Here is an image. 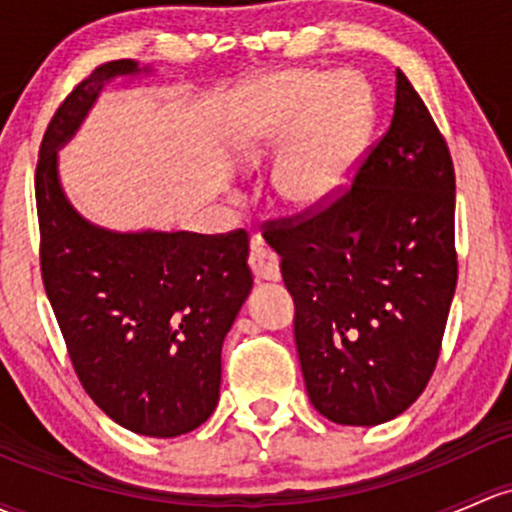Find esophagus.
Returning a JSON list of instances; mask_svg holds the SVG:
<instances>
[{
    "label": "esophagus",
    "instance_id": "esophagus-1",
    "mask_svg": "<svg viewBox=\"0 0 512 512\" xmlns=\"http://www.w3.org/2000/svg\"><path fill=\"white\" fill-rule=\"evenodd\" d=\"M250 267L252 274L262 282H277L279 279V257L265 245L260 235L250 240Z\"/></svg>",
    "mask_w": 512,
    "mask_h": 512
}]
</instances>
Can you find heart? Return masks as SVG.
Segmentation results:
<instances>
[{
    "mask_svg": "<svg viewBox=\"0 0 512 512\" xmlns=\"http://www.w3.org/2000/svg\"><path fill=\"white\" fill-rule=\"evenodd\" d=\"M373 93L358 73L282 68L235 98L228 142L242 166L274 154L272 196L289 213H319L351 181L373 129Z\"/></svg>",
    "mask_w": 512,
    "mask_h": 512,
    "instance_id": "b5f03b06",
    "label": "heart"
}]
</instances>
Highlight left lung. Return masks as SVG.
I'll list each match as a JSON object with an SVG mask.
<instances>
[{"mask_svg":"<svg viewBox=\"0 0 512 512\" xmlns=\"http://www.w3.org/2000/svg\"><path fill=\"white\" fill-rule=\"evenodd\" d=\"M449 147L407 75L353 186L319 213L270 220L265 240L294 299L311 405L375 427L417 400L437 365L456 289Z\"/></svg>","mask_w":512,"mask_h":512,"instance_id":"8db88e82","label":"left lung"}]
</instances>
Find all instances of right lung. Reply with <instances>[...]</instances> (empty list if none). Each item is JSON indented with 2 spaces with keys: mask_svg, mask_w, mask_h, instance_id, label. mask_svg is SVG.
I'll return each mask as SVG.
<instances>
[{
  "mask_svg": "<svg viewBox=\"0 0 512 512\" xmlns=\"http://www.w3.org/2000/svg\"><path fill=\"white\" fill-rule=\"evenodd\" d=\"M110 61L61 102L36 164L41 277L73 368L120 427L171 439L201 427L220 397V351L252 289L245 230L115 233L85 220L58 179V149L120 75Z\"/></svg>",
  "mask_w": 512,
  "mask_h": 512,
  "instance_id": "obj_1",
  "label": "right lung"
}]
</instances>
